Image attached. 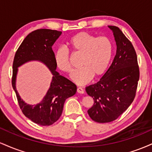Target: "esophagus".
I'll list each match as a JSON object with an SVG mask.
<instances>
[{"mask_svg":"<svg viewBox=\"0 0 152 152\" xmlns=\"http://www.w3.org/2000/svg\"><path fill=\"white\" fill-rule=\"evenodd\" d=\"M77 92L78 94H83L84 93V90L81 88V87H78L77 88Z\"/></svg>","mask_w":152,"mask_h":152,"instance_id":"esophagus-1","label":"esophagus"}]
</instances>
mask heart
<instances>
[{
	"instance_id": "obj_1",
	"label": "heart",
	"mask_w": 152,
	"mask_h": 152,
	"mask_svg": "<svg viewBox=\"0 0 152 152\" xmlns=\"http://www.w3.org/2000/svg\"><path fill=\"white\" fill-rule=\"evenodd\" d=\"M67 45L74 54H81V69L71 74V79L78 85H85L94 77L106 72L114 53L112 41L106 36L96 37L86 32H79L69 38ZM54 63L60 71L71 74L72 66L69 53L59 48L54 53Z\"/></svg>"
}]
</instances>
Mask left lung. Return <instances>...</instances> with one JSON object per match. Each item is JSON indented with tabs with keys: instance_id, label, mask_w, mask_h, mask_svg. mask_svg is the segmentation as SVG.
<instances>
[{
	"instance_id": "1",
	"label": "left lung",
	"mask_w": 152,
	"mask_h": 152,
	"mask_svg": "<svg viewBox=\"0 0 152 152\" xmlns=\"http://www.w3.org/2000/svg\"><path fill=\"white\" fill-rule=\"evenodd\" d=\"M112 30L117 50L112 64L96 83L86 88L94 99L88 110L92 120L98 123L114 121L133 102L139 80L137 56L133 45L118 27Z\"/></svg>"
}]
</instances>
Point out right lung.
<instances>
[{
  "label": "right lung",
  "instance_id": "obj_1",
  "mask_svg": "<svg viewBox=\"0 0 152 152\" xmlns=\"http://www.w3.org/2000/svg\"><path fill=\"white\" fill-rule=\"evenodd\" d=\"M61 34V31L51 29H38L28 35L16 50L13 63L12 86L16 94L23 114L41 126H50L60 118L66 99L74 96L76 86L70 80L59 75L54 63L52 46ZM40 60L46 64L53 74L48 92L41 103L31 106L26 104L15 88L18 67L30 60Z\"/></svg>",
  "mask_w": 152,
  "mask_h": 152
}]
</instances>
